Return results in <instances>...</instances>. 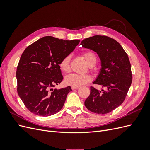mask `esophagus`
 <instances>
[{
	"mask_svg": "<svg viewBox=\"0 0 150 150\" xmlns=\"http://www.w3.org/2000/svg\"><path fill=\"white\" fill-rule=\"evenodd\" d=\"M79 87V86H72L71 87V88H72V90H74V89H78Z\"/></svg>",
	"mask_w": 150,
	"mask_h": 150,
	"instance_id": "34e87169",
	"label": "esophagus"
}]
</instances>
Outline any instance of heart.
Listing matches in <instances>:
<instances>
[{
  "instance_id": "b5f03b06",
  "label": "heart",
  "mask_w": 150,
  "mask_h": 150,
  "mask_svg": "<svg viewBox=\"0 0 150 150\" xmlns=\"http://www.w3.org/2000/svg\"><path fill=\"white\" fill-rule=\"evenodd\" d=\"M83 57L90 67H92L96 64L97 56L94 52L86 51L83 54ZM71 58L70 55H67L63 57L59 63L60 69L63 72H68L70 71ZM91 80V77L88 74H71L67 75L65 78L66 83L72 86H80L86 84L90 82Z\"/></svg>"
}]
</instances>
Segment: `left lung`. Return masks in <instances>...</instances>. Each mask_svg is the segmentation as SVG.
Segmentation results:
<instances>
[{
    "label": "left lung",
    "mask_w": 150,
    "mask_h": 150,
    "mask_svg": "<svg viewBox=\"0 0 150 150\" xmlns=\"http://www.w3.org/2000/svg\"><path fill=\"white\" fill-rule=\"evenodd\" d=\"M81 45L98 54L101 69L93 83L106 88L101 91L91 86L85 106L96 114H107L123 103L132 83L128 54L119 42L106 35H97L84 39Z\"/></svg>",
    "instance_id": "left-lung-1"
}]
</instances>
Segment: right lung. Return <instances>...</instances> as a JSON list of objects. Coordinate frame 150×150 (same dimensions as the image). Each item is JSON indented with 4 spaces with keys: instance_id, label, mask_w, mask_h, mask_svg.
I'll return each instance as SVG.
<instances>
[{
    "instance_id": "right-lung-1",
    "label": "right lung",
    "mask_w": 150,
    "mask_h": 150,
    "mask_svg": "<svg viewBox=\"0 0 150 150\" xmlns=\"http://www.w3.org/2000/svg\"><path fill=\"white\" fill-rule=\"evenodd\" d=\"M79 42L46 36L24 50L17 67V90L31 112L49 116L62 108L72 89L71 86L53 89L63 79L59 63L73 51Z\"/></svg>"
}]
</instances>
